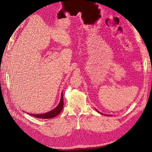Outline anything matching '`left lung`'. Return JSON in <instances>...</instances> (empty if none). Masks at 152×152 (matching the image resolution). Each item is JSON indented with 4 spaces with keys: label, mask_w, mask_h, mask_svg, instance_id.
<instances>
[{
    "label": "left lung",
    "mask_w": 152,
    "mask_h": 152,
    "mask_svg": "<svg viewBox=\"0 0 152 152\" xmlns=\"http://www.w3.org/2000/svg\"><path fill=\"white\" fill-rule=\"evenodd\" d=\"M96 111H98V110H96ZM98 112H99V111H98ZM99 113H100V112H99ZM101 114H102V113H101Z\"/></svg>",
    "instance_id": "left-lung-1"
}]
</instances>
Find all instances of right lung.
I'll return each mask as SVG.
<instances>
[{"mask_svg":"<svg viewBox=\"0 0 152 152\" xmlns=\"http://www.w3.org/2000/svg\"><path fill=\"white\" fill-rule=\"evenodd\" d=\"M63 106H64V99H63V94L62 92H61L60 103L58 104V106L56 107L54 109L51 110L50 112L43 113V114L35 115V114H31L30 113V115L33 117H35L36 118H39V119H51V118L55 117L60 114L61 110H62Z\"/></svg>","mask_w":152,"mask_h":152,"instance_id":"right-lung-1","label":"right lung"}]
</instances>
